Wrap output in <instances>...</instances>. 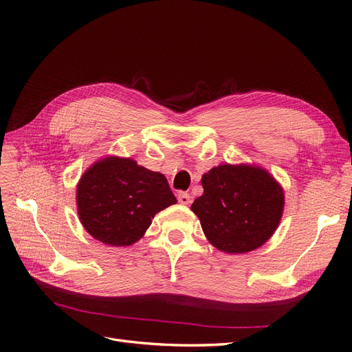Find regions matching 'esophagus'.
Listing matches in <instances>:
<instances>
[{"label": "esophagus", "instance_id": "34e87169", "mask_svg": "<svg viewBox=\"0 0 352 352\" xmlns=\"http://www.w3.org/2000/svg\"><path fill=\"white\" fill-rule=\"evenodd\" d=\"M177 199H179L180 204H184V206H188L189 202H190V197L186 192H179L177 194Z\"/></svg>", "mask_w": 352, "mask_h": 352}]
</instances>
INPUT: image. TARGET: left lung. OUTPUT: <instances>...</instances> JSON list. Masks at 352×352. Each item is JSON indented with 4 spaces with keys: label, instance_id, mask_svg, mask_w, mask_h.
<instances>
[{
    "label": "left lung",
    "instance_id": "1",
    "mask_svg": "<svg viewBox=\"0 0 352 352\" xmlns=\"http://www.w3.org/2000/svg\"><path fill=\"white\" fill-rule=\"evenodd\" d=\"M204 192L190 206L208 242L228 254L260 248L278 229L285 192L257 164H220L202 175Z\"/></svg>",
    "mask_w": 352,
    "mask_h": 352
}]
</instances>
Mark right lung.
Returning a JSON list of instances; mask_svg holds the SVG:
<instances>
[{
	"label": "right lung",
	"mask_w": 352,
	"mask_h": 352,
	"mask_svg": "<svg viewBox=\"0 0 352 352\" xmlns=\"http://www.w3.org/2000/svg\"><path fill=\"white\" fill-rule=\"evenodd\" d=\"M176 202L164 175L129 157L97 160L76 186L82 226L94 239L111 247H129L140 241L157 212Z\"/></svg>",
	"instance_id": "obj_1"
}]
</instances>
